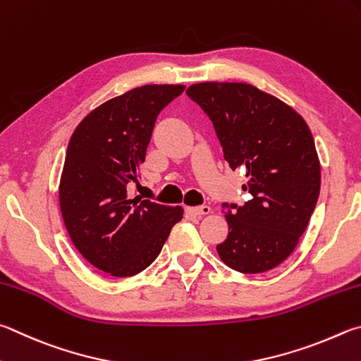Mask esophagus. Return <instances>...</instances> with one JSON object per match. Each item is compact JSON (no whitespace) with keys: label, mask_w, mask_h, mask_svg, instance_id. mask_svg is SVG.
Masks as SVG:
<instances>
[{"label":"esophagus","mask_w":361,"mask_h":361,"mask_svg":"<svg viewBox=\"0 0 361 361\" xmlns=\"http://www.w3.org/2000/svg\"><path fill=\"white\" fill-rule=\"evenodd\" d=\"M186 212L192 216H205L212 213V208L208 205H202V207H188Z\"/></svg>","instance_id":"34e87169"}]
</instances>
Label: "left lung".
Masks as SVG:
<instances>
[{
  "instance_id": "1",
  "label": "left lung",
  "mask_w": 361,
  "mask_h": 361,
  "mask_svg": "<svg viewBox=\"0 0 361 361\" xmlns=\"http://www.w3.org/2000/svg\"><path fill=\"white\" fill-rule=\"evenodd\" d=\"M186 94L212 120L232 170H246L251 199L227 207L228 235L216 246L240 273H264L297 247L320 192V162L300 114L249 83L203 82Z\"/></svg>"
}]
</instances>
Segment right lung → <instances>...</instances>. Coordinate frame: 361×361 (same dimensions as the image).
<instances>
[{
  "label": "right lung",
  "mask_w": 361,
  "mask_h": 361,
  "mask_svg": "<svg viewBox=\"0 0 361 361\" xmlns=\"http://www.w3.org/2000/svg\"><path fill=\"white\" fill-rule=\"evenodd\" d=\"M185 85H143L101 104L72 134L60 208L72 243L97 270L128 278L158 257L181 207L130 199L161 110Z\"/></svg>",
  "instance_id": "right-lung-1"
}]
</instances>
